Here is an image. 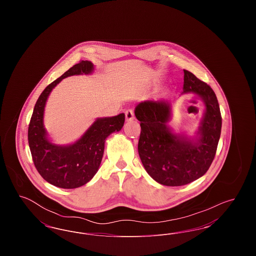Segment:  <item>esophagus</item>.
<instances>
[{"mask_svg":"<svg viewBox=\"0 0 256 256\" xmlns=\"http://www.w3.org/2000/svg\"><path fill=\"white\" fill-rule=\"evenodd\" d=\"M124 115H126V120L128 122L130 121H132L134 119V111L132 110H128L124 112Z\"/></svg>","mask_w":256,"mask_h":256,"instance_id":"esophagus-1","label":"esophagus"}]
</instances>
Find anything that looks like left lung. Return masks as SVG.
<instances>
[{
	"mask_svg": "<svg viewBox=\"0 0 256 256\" xmlns=\"http://www.w3.org/2000/svg\"><path fill=\"white\" fill-rule=\"evenodd\" d=\"M184 71L183 93L202 98L206 112L194 141L174 134L168 126L169 100H148L135 108L141 134L138 152L146 172L166 186H182L202 176L215 158L222 130L219 102L213 89L194 74Z\"/></svg>",
	"mask_w": 256,
	"mask_h": 256,
	"instance_id": "8db88e82",
	"label": "left lung"
}]
</instances>
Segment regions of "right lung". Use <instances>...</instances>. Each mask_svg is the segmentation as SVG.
<instances>
[{
	"label": "right lung",
	"mask_w": 256,
	"mask_h": 256,
	"mask_svg": "<svg viewBox=\"0 0 256 256\" xmlns=\"http://www.w3.org/2000/svg\"><path fill=\"white\" fill-rule=\"evenodd\" d=\"M93 70L92 62L80 61L50 84L38 98L28 124V146L36 170L46 182L63 189L78 188L92 180L102 162L106 139L121 130L124 122V113L98 118L80 139L68 146L52 144L47 138L43 117L50 91L67 76Z\"/></svg>",
	"instance_id": "1"
}]
</instances>
